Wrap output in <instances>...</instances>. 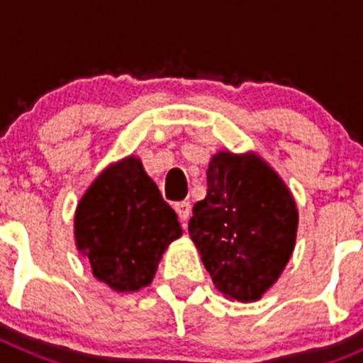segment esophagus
<instances>
[{
  "mask_svg": "<svg viewBox=\"0 0 363 363\" xmlns=\"http://www.w3.org/2000/svg\"><path fill=\"white\" fill-rule=\"evenodd\" d=\"M176 213H178L179 220L182 221H187L189 214H191V203L189 201H179V203L174 205Z\"/></svg>",
  "mask_w": 363,
  "mask_h": 363,
  "instance_id": "obj_1",
  "label": "esophagus"
}]
</instances>
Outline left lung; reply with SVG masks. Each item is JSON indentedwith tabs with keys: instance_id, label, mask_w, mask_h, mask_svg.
<instances>
[{
	"instance_id": "obj_1",
	"label": "left lung",
	"mask_w": 363,
	"mask_h": 363,
	"mask_svg": "<svg viewBox=\"0 0 363 363\" xmlns=\"http://www.w3.org/2000/svg\"><path fill=\"white\" fill-rule=\"evenodd\" d=\"M296 230V201L262 156L214 154L189 234L223 296L243 303L264 296L289 264Z\"/></svg>"
}]
</instances>
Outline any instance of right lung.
<instances>
[{
    "label": "right lung",
    "instance_id": "add662e5",
    "mask_svg": "<svg viewBox=\"0 0 363 363\" xmlns=\"http://www.w3.org/2000/svg\"><path fill=\"white\" fill-rule=\"evenodd\" d=\"M184 234L178 216L138 156L96 176L74 214V240L92 274L116 293L152 281L167 247Z\"/></svg>",
    "mask_w": 363,
    "mask_h": 363
}]
</instances>
